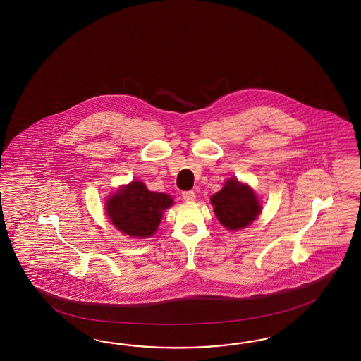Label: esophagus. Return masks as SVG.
I'll list each match as a JSON object with an SVG mask.
<instances>
[{"instance_id":"esophagus-1","label":"esophagus","mask_w":361,"mask_h":361,"mask_svg":"<svg viewBox=\"0 0 361 361\" xmlns=\"http://www.w3.org/2000/svg\"><path fill=\"white\" fill-rule=\"evenodd\" d=\"M182 197H183L185 201L191 202V201L196 200V193L193 191H184L182 192Z\"/></svg>"}]
</instances>
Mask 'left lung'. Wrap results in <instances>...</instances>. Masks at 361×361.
<instances>
[{"label": "left lung", "instance_id": "obj_1", "mask_svg": "<svg viewBox=\"0 0 361 361\" xmlns=\"http://www.w3.org/2000/svg\"><path fill=\"white\" fill-rule=\"evenodd\" d=\"M210 200L218 221L227 230L246 228L261 214V202L257 195L247 184L235 178L228 179Z\"/></svg>", "mask_w": 361, "mask_h": 361}]
</instances>
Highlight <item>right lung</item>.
I'll return each instance as SVG.
<instances>
[{"instance_id": "add662e5", "label": "right lung", "mask_w": 361, "mask_h": 361, "mask_svg": "<svg viewBox=\"0 0 361 361\" xmlns=\"http://www.w3.org/2000/svg\"><path fill=\"white\" fill-rule=\"evenodd\" d=\"M166 193L151 192L140 180L120 187L107 200L108 216L116 228L133 238L152 236L160 226L162 214L173 205Z\"/></svg>"}]
</instances>
